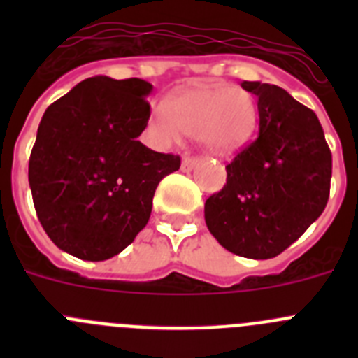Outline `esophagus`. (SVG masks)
<instances>
[{"mask_svg":"<svg viewBox=\"0 0 358 358\" xmlns=\"http://www.w3.org/2000/svg\"><path fill=\"white\" fill-rule=\"evenodd\" d=\"M197 157H189L185 156L182 157V163H181V170L182 172H189V170H194V166L197 164Z\"/></svg>","mask_w":358,"mask_h":358,"instance_id":"1","label":"esophagus"}]
</instances>
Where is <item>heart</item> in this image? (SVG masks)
Instances as JSON below:
<instances>
[{
  "instance_id": "heart-1",
  "label": "heart",
  "mask_w": 358,
  "mask_h": 358,
  "mask_svg": "<svg viewBox=\"0 0 358 358\" xmlns=\"http://www.w3.org/2000/svg\"><path fill=\"white\" fill-rule=\"evenodd\" d=\"M258 109L248 91L226 84L194 85L172 100L152 107L150 127L161 145L176 143L182 134L199 141L215 156H226L251 140Z\"/></svg>"
}]
</instances>
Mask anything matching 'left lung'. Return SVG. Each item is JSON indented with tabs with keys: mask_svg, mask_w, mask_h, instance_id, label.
<instances>
[{
	"mask_svg": "<svg viewBox=\"0 0 358 358\" xmlns=\"http://www.w3.org/2000/svg\"><path fill=\"white\" fill-rule=\"evenodd\" d=\"M242 87L258 96L260 132L226 166V185L206 201L204 218L227 251L267 260L327 208L331 152L314 110L285 90L262 82Z\"/></svg>",
	"mask_w": 358,
	"mask_h": 358,
	"instance_id": "8db88e82",
	"label": "left lung"
}]
</instances>
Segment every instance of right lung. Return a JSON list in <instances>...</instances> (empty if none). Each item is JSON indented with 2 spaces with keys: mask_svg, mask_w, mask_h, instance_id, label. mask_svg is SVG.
<instances>
[{
  "mask_svg": "<svg viewBox=\"0 0 358 358\" xmlns=\"http://www.w3.org/2000/svg\"><path fill=\"white\" fill-rule=\"evenodd\" d=\"M141 78H85L46 109L28 164L34 206L57 248L80 260L122 252L147 226L152 199L181 157L138 141L150 118Z\"/></svg>",
  "mask_w": 358,
  "mask_h": 358,
  "instance_id": "add662e5",
  "label": "right lung"
}]
</instances>
